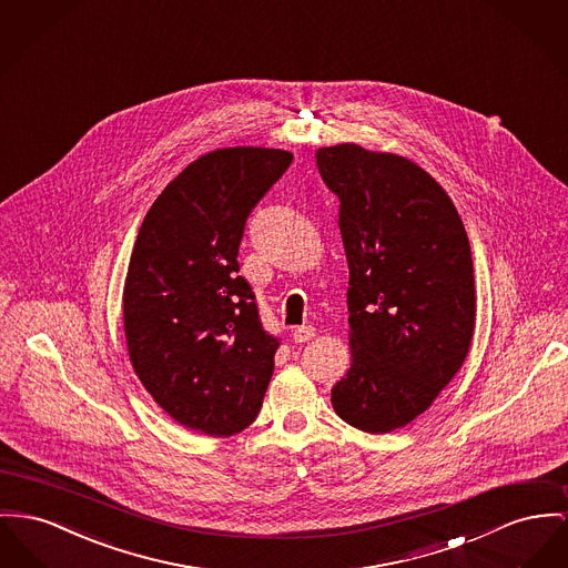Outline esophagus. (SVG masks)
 Here are the masks:
<instances>
[{
    "mask_svg": "<svg viewBox=\"0 0 568 568\" xmlns=\"http://www.w3.org/2000/svg\"><path fill=\"white\" fill-rule=\"evenodd\" d=\"M314 336H316V329H314L312 325H303V327H297V329L293 332V341L295 342L312 341Z\"/></svg>",
    "mask_w": 568,
    "mask_h": 568,
    "instance_id": "obj_1",
    "label": "esophagus"
}]
</instances>
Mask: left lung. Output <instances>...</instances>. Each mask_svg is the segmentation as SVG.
Masks as SVG:
<instances>
[{"mask_svg":"<svg viewBox=\"0 0 568 568\" xmlns=\"http://www.w3.org/2000/svg\"><path fill=\"white\" fill-rule=\"evenodd\" d=\"M316 163L341 197L348 263L351 368L332 405L364 433H392L435 403L469 353V239L450 195L400 154L346 142L318 149Z\"/></svg>","mask_w":568,"mask_h":568,"instance_id":"1","label":"left lung"}]
</instances>
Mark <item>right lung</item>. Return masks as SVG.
<instances>
[{"label": "right lung", "mask_w": 568, "mask_h": 568, "mask_svg": "<svg viewBox=\"0 0 568 568\" xmlns=\"http://www.w3.org/2000/svg\"><path fill=\"white\" fill-rule=\"evenodd\" d=\"M293 152H206L159 193L138 232L122 291L131 366L152 400L191 430L250 426L273 375L252 286L239 275L245 220Z\"/></svg>", "instance_id": "1"}]
</instances>
